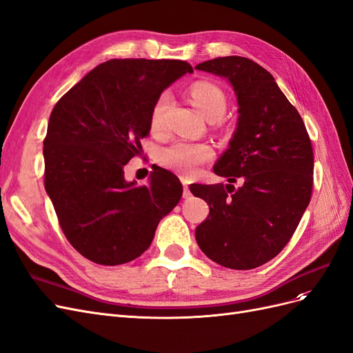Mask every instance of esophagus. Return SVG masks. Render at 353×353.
Masks as SVG:
<instances>
[{
	"label": "esophagus",
	"mask_w": 353,
	"mask_h": 353,
	"mask_svg": "<svg viewBox=\"0 0 353 353\" xmlns=\"http://www.w3.org/2000/svg\"><path fill=\"white\" fill-rule=\"evenodd\" d=\"M183 184H184V190H183V197H184V199H188V197L191 196V191H190V188H188L187 181H183Z\"/></svg>",
	"instance_id": "1"
}]
</instances>
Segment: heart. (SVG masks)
<instances>
[{"mask_svg":"<svg viewBox=\"0 0 353 353\" xmlns=\"http://www.w3.org/2000/svg\"><path fill=\"white\" fill-rule=\"evenodd\" d=\"M191 99L194 100L200 112L205 114L209 121H218L227 110V97L218 85L212 82H196L190 90ZM170 103V95L162 92L152 105L150 130L153 134H160L165 131V116ZM213 157L212 147L205 143H188L176 141L169 147L163 148L160 153V162L166 168L172 169L174 172L191 176L194 175L197 168Z\"/></svg>","mask_w":353,"mask_h":353,"instance_id":"obj_1","label":"heart"}]
</instances>
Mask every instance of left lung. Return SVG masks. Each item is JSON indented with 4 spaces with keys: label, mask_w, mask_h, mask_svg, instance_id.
<instances>
[{
    "label": "left lung",
    "mask_w": 353,
    "mask_h": 353,
    "mask_svg": "<svg viewBox=\"0 0 353 353\" xmlns=\"http://www.w3.org/2000/svg\"><path fill=\"white\" fill-rule=\"evenodd\" d=\"M196 69L227 78L240 113L228 150L213 166L230 184L190 185L209 205L196 240L209 259L225 268H258L284 249L311 201V138L294 105L258 63L230 56Z\"/></svg>",
    "instance_id": "1"
}]
</instances>
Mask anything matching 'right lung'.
Here are the masks:
<instances>
[{"label":"right lung","instance_id":"obj_1","mask_svg":"<svg viewBox=\"0 0 353 353\" xmlns=\"http://www.w3.org/2000/svg\"><path fill=\"white\" fill-rule=\"evenodd\" d=\"M191 68L183 60L113 59L101 63L56 103L44 138V185L69 243L99 265H122L152 244L157 223L183 196L166 169L150 184L125 181L141 153L152 105Z\"/></svg>","mask_w":353,"mask_h":353}]
</instances>
